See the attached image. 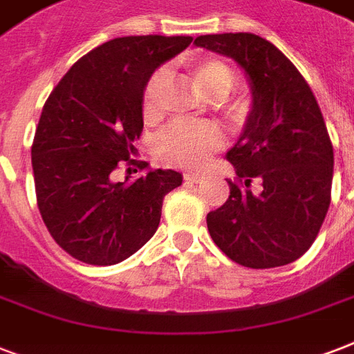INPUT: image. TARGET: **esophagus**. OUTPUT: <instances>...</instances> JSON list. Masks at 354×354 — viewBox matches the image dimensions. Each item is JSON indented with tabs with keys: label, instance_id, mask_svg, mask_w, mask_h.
Here are the masks:
<instances>
[{
	"label": "esophagus",
	"instance_id": "obj_1",
	"mask_svg": "<svg viewBox=\"0 0 354 354\" xmlns=\"http://www.w3.org/2000/svg\"><path fill=\"white\" fill-rule=\"evenodd\" d=\"M183 178H185L187 183H198L202 180V174H198V172H187V174H183Z\"/></svg>",
	"mask_w": 354,
	"mask_h": 354
}]
</instances>
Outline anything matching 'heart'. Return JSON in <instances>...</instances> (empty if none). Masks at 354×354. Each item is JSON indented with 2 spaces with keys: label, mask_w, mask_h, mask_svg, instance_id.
Segmentation results:
<instances>
[{
  "label": "heart",
  "mask_w": 354,
  "mask_h": 354,
  "mask_svg": "<svg viewBox=\"0 0 354 354\" xmlns=\"http://www.w3.org/2000/svg\"><path fill=\"white\" fill-rule=\"evenodd\" d=\"M189 77L193 84L211 101H224L236 84V75L224 60L218 58H198L189 66ZM165 84V75L156 73L145 86L143 118L156 121L160 118V95ZM222 147L221 130L213 124L196 122H174L165 128L158 138L156 150L163 161L185 169H200L209 156Z\"/></svg>",
  "instance_id": "obj_1"
}]
</instances>
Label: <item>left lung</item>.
<instances>
[{"label":"left lung","mask_w":354,"mask_h":354,"mask_svg":"<svg viewBox=\"0 0 354 354\" xmlns=\"http://www.w3.org/2000/svg\"><path fill=\"white\" fill-rule=\"evenodd\" d=\"M246 73L252 108L226 152L239 183L207 215L215 244L248 268L294 263L318 236L330 204L335 154L313 90L283 53L252 32L194 40ZM258 187L251 189V182Z\"/></svg>","instance_id":"1"}]
</instances>
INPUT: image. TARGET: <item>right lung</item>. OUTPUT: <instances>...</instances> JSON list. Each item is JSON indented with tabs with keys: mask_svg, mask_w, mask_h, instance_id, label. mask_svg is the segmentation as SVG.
Listing matches in <instances>:
<instances>
[{
	"mask_svg": "<svg viewBox=\"0 0 354 354\" xmlns=\"http://www.w3.org/2000/svg\"><path fill=\"white\" fill-rule=\"evenodd\" d=\"M191 41V36L113 38L75 62L44 104L30 149L36 200L51 236L71 257L118 264L160 226L163 198L182 185V174L158 169L115 182L113 171L136 154L145 86Z\"/></svg>",
	"mask_w": 354,
	"mask_h": 354,
	"instance_id": "1",
	"label": "right lung"
}]
</instances>
